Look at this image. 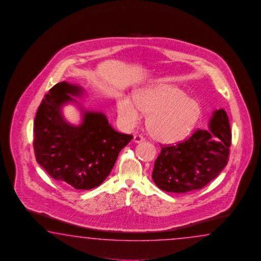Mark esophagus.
<instances>
[{"label":"esophagus","mask_w":261,"mask_h":261,"mask_svg":"<svg viewBox=\"0 0 261 261\" xmlns=\"http://www.w3.org/2000/svg\"><path fill=\"white\" fill-rule=\"evenodd\" d=\"M133 141L136 143V144H139V143H142V142H144V138L142 136V135H140V134H137V135H135L134 136V138H133Z\"/></svg>","instance_id":"1"}]
</instances>
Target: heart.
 Here are the masks:
<instances>
[{
  "label": "heart",
  "mask_w": 261,
  "mask_h": 261,
  "mask_svg": "<svg viewBox=\"0 0 261 261\" xmlns=\"http://www.w3.org/2000/svg\"><path fill=\"white\" fill-rule=\"evenodd\" d=\"M117 100V118L124 128H133L142 113L147 114L146 127L153 138L166 144L182 141L199 121L201 107L182 89L160 85L141 89L133 96Z\"/></svg>",
  "instance_id": "heart-1"
}]
</instances>
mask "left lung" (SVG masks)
<instances>
[{
  "label": "left lung",
  "mask_w": 261,
  "mask_h": 261,
  "mask_svg": "<svg viewBox=\"0 0 261 261\" xmlns=\"http://www.w3.org/2000/svg\"><path fill=\"white\" fill-rule=\"evenodd\" d=\"M210 130L197 129L187 141L162 145L152 172L161 190L186 193L204 188L219 174L228 161L231 133L227 113H213Z\"/></svg>",
  "instance_id": "left-lung-1"
}]
</instances>
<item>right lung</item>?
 I'll list each match as a JSON object with an SVG mask.
<instances>
[{
    "instance_id": "obj_1",
    "label": "right lung",
    "mask_w": 261,
    "mask_h": 261,
    "mask_svg": "<svg viewBox=\"0 0 261 261\" xmlns=\"http://www.w3.org/2000/svg\"><path fill=\"white\" fill-rule=\"evenodd\" d=\"M83 89L67 82L56 84L44 96L34 119V154L44 171L74 189L100 186L110 174L119 152L133 135L116 132L106 115L83 111L79 126L67 122L61 106Z\"/></svg>"
}]
</instances>
